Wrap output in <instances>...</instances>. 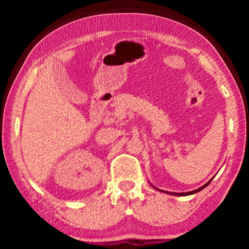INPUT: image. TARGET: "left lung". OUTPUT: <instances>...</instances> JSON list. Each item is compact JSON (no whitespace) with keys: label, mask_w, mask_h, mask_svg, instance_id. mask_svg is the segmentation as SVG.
<instances>
[{"label":"left lung","mask_w":249,"mask_h":249,"mask_svg":"<svg viewBox=\"0 0 249 249\" xmlns=\"http://www.w3.org/2000/svg\"><path fill=\"white\" fill-rule=\"evenodd\" d=\"M211 181H212V179H211L208 183H205L204 185H202L201 188H199V189H196V190H195V191H190V192H185V193H176V192H166V191H162V192H166V193H171L172 196H190V195H193V193H196V192H199V191H201V190H203V189L205 188V187H208V185L210 184V182ZM161 191V190H160Z\"/></svg>","instance_id":"left-lung-1"}]
</instances>
